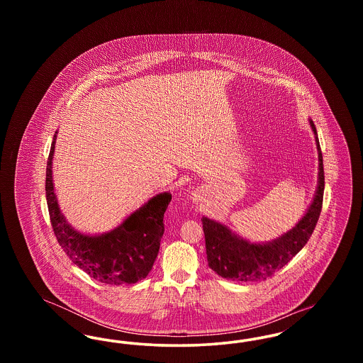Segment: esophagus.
Instances as JSON below:
<instances>
[{
	"label": "esophagus",
	"instance_id": "34e87169",
	"mask_svg": "<svg viewBox=\"0 0 363 363\" xmlns=\"http://www.w3.org/2000/svg\"><path fill=\"white\" fill-rule=\"evenodd\" d=\"M190 199H191V201H193L194 204H199L200 201H203V193H201V190H194V191H191Z\"/></svg>",
	"mask_w": 363,
	"mask_h": 363
}]
</instances>
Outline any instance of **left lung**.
Returning <instances> with one entry per match:
<instances>
[{"mask_svg":"<svg viewBox=\"0 0 363 363\" xmlns=\"http://www.w3.org/2000/svg\"><path fill=\"white\" fill-rule=\"evenodd\" d=\"M318 154V177L311 206L298 223L275 240L252 242L222 222L203 216L209 268L233 281H259L283 268L309 241L317 225L324 196V164L314 123L309 118Z\"/></svg>","mask_w":363,"mask_h":363,"instance_id":"1","label":"left lung"}]
</instances>
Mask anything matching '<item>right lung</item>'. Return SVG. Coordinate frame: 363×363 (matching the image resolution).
I'll return each mask as SVG.
<instances>
[{"mask_svg": "<svg viewBox=\"0 0 363 363\" xmlns=\"http://www.w3.org/2000/svg\"><path fill=\"white\" fill-rule=\"evenodd\" d=\"M52 138L46 167V200L57 241L74 265L106 284H133L152 269L164 233L163 216L172 193L163 191L128 215L120 225L102 234H86L67 220L58 206L52 182Z\"/></svg>", "mask_w": 363, "mask_h": 363, "instance_id": "1", "label": "right lung"}]
</instances>
